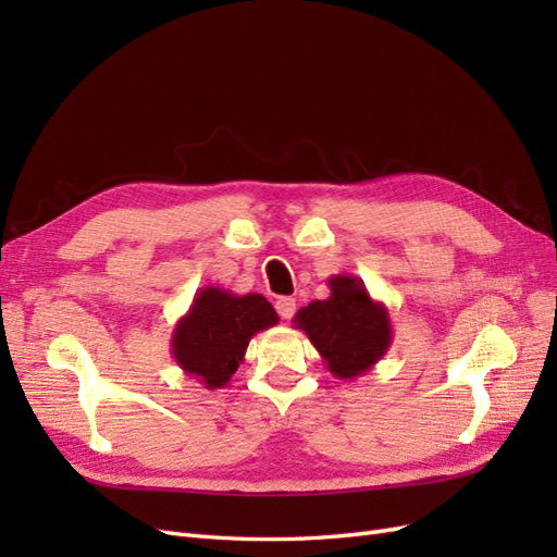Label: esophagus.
<instances>
[{"instance_id": "34e87169", "label": "esophagus", "mask_w": 557, "mask_h": 557, "mask_svg": "<svg viewBox=\"0 0 557 557\" xmlns=\"http://www.w3.org/2000/svg\"><path fill=\"white\" fill-rule=\"evenodd\" d=\"M295 309H297V305H295L293 297H278L276 299V311L283 320H290L295 315Z\"/></svg>"}]
</instances>
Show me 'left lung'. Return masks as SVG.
<instances>
[{"instance_id": "obj_1", "label": "left lung", "mask_w": 557, "mask_h": 557, "mask_svg": "<svg viewBox=\"0 0 557 557\" xmlns=\"http://www.w3.org/2000/svg\"><path fill=\"white\" fill-rule=\"evenodd\" d=\"M330 297L301 307L293 323L325 360L330 374L352 381L369 372L393 344L391 313L358 276L327 278Z\"/></svg>"}]
</instances>
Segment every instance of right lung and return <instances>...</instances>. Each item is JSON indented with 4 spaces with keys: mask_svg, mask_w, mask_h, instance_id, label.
I'll return each mask as SVG.
<instances>
[{
    "mask_svg": "<svg viewBox=\"0 0 557 557\" xmlns=\"http://www.w3.org/2000/svg\"><path fill=\"white\" fill-rule=\"evenodd\" d=\"M276 323L278 313L262 295H234L207 285L176 320L172 356L183 374L197 379L207 391H218L244 362L252 336Z\"/></svg>",
    "mask_w": 557,
    "mask_h": 557,
    "instance_id": "right-lung-1",
    "label": "right lung"
}]
</instances>
